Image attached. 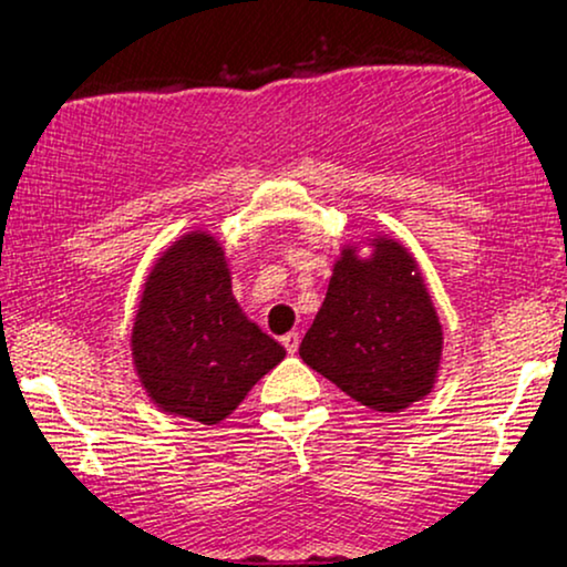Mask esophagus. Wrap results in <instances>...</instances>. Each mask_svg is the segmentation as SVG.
<instances>
[{"label": "esophagus", "mask_w": 567, "mask_h": 567, "mask_svg": "<svg viewBox=\"0 0 567 567\" xmlns=\"http://www.w3.org/2000/svg\"><path fill=\"white\" fill-rule=\"evenodd\" d=\"M282 343L285 349H288V354H296L298 347H301V333H298V330H290L288 336H282Z\"/></svg>", "instance_id": "1"}]
</instances>
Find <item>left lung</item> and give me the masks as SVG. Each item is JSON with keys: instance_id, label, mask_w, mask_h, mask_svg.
<instances>
[{"instance_id": "left-lung-1", "label": "left lung", "mask_w": 567, "mask_h": 567, "mask_svg": "<svg viewBox=\"0 0 567 567\" xmlns=\"http://www.w3.org/2000/svg\"><path fill=\"white\" fill-rule=\"evenodd\" d=\"M298 354L351 400L379 413H400L432 394L442 362V322L413 252L383 231L343 245Z\"/></svg>"}]
</instances>
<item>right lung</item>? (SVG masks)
I'll return each mask as SVG.
<instances>
[{
    "label": "right lung",
    "instance_id": "right-lung-1",
    "mask_svg": "<svg viewBox=\"0 0 567 567\" xmlns=\"http://www.w3.org/2000/svg\"><path fill=\"white\" fill-rule=\"evenodd\" d=\"M130 354L157 410L213 426L285 360V347L234 298L224 243L192 229L159 252L143 279Z\"/></svg>",
    "mask_w": 567,
    "mask_h": 567
}]
</instances>
